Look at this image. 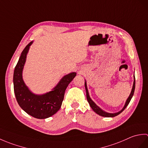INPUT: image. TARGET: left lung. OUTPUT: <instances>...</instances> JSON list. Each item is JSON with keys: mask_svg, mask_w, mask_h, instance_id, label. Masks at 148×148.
Here are the masks:
<instances>
[{"mask_svg": "<svg viewBox=\"0 0 148 148\" xmlns=\"http://www.w3.org/2000/svg\"><path fill=\"white\" fill-rule=\"evenodd\" d=\"M84 86H85V89H86V92L87 100H88V102L90 107L93 110V111H95L97 113V114H98L100 116H103V117H114V116L119 114L121 112L123 111L124 109L127 108V106L128 105V103H129V102H130V100H131L132 98V97L134 95V93L135 86H136V80H135V76H134V84H133V87H132V91H131V93L130 94V95H129V97H128V98L127 99L126 102H125V106L123 107V108L120 111H119L118 112H116V113H109V112H106L104 111H103L102 109H100L99 106H97L96 105V103L94 102L93 100L91 99L90 97L88 90V88H87V85H86V81H85V83H84Z\"/></svg>", "mask_w": 148, "mask_h": 148, "instance_id": "1", "label": "left lung"}]
</instances>
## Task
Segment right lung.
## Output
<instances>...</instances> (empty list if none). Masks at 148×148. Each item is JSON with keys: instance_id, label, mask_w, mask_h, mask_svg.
I'll use <instances>...</instances> for the list:
<instances>
[{"instance_id": "add662e5", "label": "right lung", "mask_w": 148, "mask_h": 148, "mask_svg": "<svg viewBox=\"0 0 148 148\" xmlns=\"http://www.w3.org/2000/svg\"><path fill=\"white\" fill-rule=\"evenodd\" d=\"M32 42H30L23 50L15 67L13 75L14 92L19 106L24 111L36 118L45 119L55 114L60 108L65 90L76 76V73L71 72L65 75L51 92L42 95L33 93L25 84L22 77L27 55Z\"/></svg>"}]
</instances>
